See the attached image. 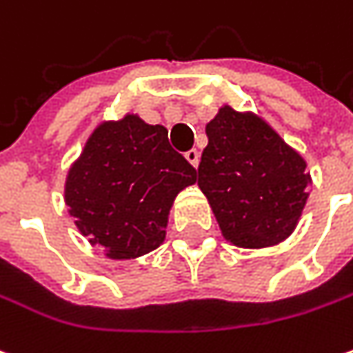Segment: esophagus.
<instances>
[{
  "label": "esophagus",
  "instance_id": "esophagus-1",
  "mask_svg": "<svg viewBox=\"0 0 353 353\" xmlns=\"http://www.w3.org/2000/svg\"><path fill=\"white\" fill-rule=\"evenodd\" d=\"M185 160L190 161L193 168H197V165H199V152H197V150H190V152L185 154Z\"/></svg>",
  "mask_w": 353,
  "mask_h": 353
}]
</instances>
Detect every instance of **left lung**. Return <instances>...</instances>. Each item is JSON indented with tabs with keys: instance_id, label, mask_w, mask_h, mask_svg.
<instances>
[{
	"instance_id": "8db88e82",
	"label": "left lung",
	"mask_w": 353,
	"mask_h": 353,
	"mask_svg": "<svg viewBox=\"0 0 353 353\" xmlns=\"http://www.w3.org/2000/svg\"><path fill=\"white\" fill-rule=\"evenodd\" d=\"M205 134L195 179L225 241L265 249L290 237L312 183L306 160L267 120L229 104L207 122Z\"/></svg>"
}]
</instances>
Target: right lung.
I'll use <instances>...</instances> for the list:
<instances>
[{"label":"right lung","instance_id":"add662e5","mask_svg":"<svg viewBox=\"0 0 353 353\" xmlns=\"http://www.w3.org/2000/svg\"><path fill=\"white\" fill-rule=\"evenodd\" d=\"M195 183V168L168 142V130L134 112L104 120L88 136L65 179L77 229L112 261L158 249L170 209Z\"/></svg>","mask_w":353,"mask_h":353}]
</instances>
